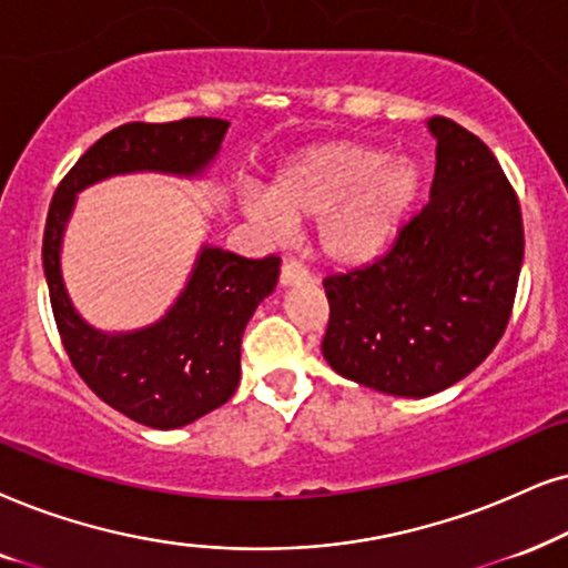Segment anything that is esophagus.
<instances>
[{
	"label": "esophagus",
	"mask_w": 568,
	"mask_h": 568,
	"mask_svg": "<svg viewBox=\"0 0 568 568\" xmlns=\"http://www.w3.org/2000/svg\"><path fill=\"white\" fill-rule=\"evenodd\" d=\"M308 280V270L298 262H285L283 270H280V285L288 288V285H301Z\"/></svg>",
	"instance_id": "34e87169"
}]
</instances>
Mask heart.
<instances>
[{"mask_svg": "<svg viewBox=\"0 0 568 568\" xmlns=\"http://www.w3.org/2000/svg\"><path fill=\"white\" fill-rule=\"evenodd\" d=\"M422 191L425 172L412 156L390 160L369 143L329 141L291 156L267 196L246 193L241 210L277 239L291 225L320 220V254L341 267H362L396 241Z\"/></svg>", "mask_w": 568, "mask_h": 568, "instance_id": "heart-1", "label": "heart"}]
</instances>
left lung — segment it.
I'll list each match as a JSON object with an SVG mask.
<instances>
[{
	"label": "left lung",
	"mask_w": 568,
	"mask_h": 568,
	"mask_svg": "<svg viewBox=\"0 0 568 568\" xmlns=\"http://www.w3.org/2000/svg\"><path fill=\"white\" fill-rule=\"evenodd\" d=\"M427 128L437 146L425 210L375 264L325 280L327 364L404 398L440 393L485 362L524 262L519 199L490 149L448 118Z\"/></svg>",
	"instance_id": "obj_1"
}]
</instances>
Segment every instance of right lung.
Segmentation results:
<instances>
[{
    "label": "right lung",
    "instance_id": "right-lung-1",
    "mask_svg": "<svg viewBox=\"0 0 568 568\" xmlns=\"http://www.w3.org/2000/svg\"><path fill=\"white\" fill-rule=\"evenodd\" d=\"M227 120L125 123L102 135L57 185L47 214L44 275L62 346L83 383L139 425L175 429L231 400L241 379V341L251 314L275 291L277 256L246 260L204 243L189 283L154 325L102 333L64 291L60 251L75 196L128 172L199 178L220 154Z\"/></svg>",
    "mask_w": 568,
    "mask_h": 568
}]
</instances>
